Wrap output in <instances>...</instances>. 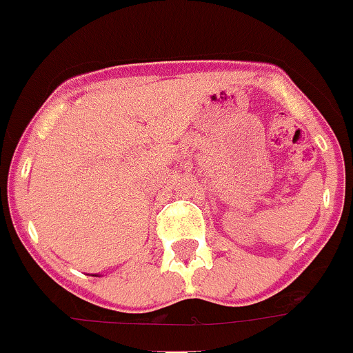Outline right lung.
<instances>
[{"label":"right lung","mask_w":353,"mask_h":353,"mask_svg":"<svg viewBox=\"0 0 353 353\" xmlns=\"http://www.w3.org/2000/svg\"><path fill=\"white\" fill-rule=\"evenodd\" d=\"M93 276H98V274H93Z\"/></svg>","instance_id":"add662e5"}]
</instances>
